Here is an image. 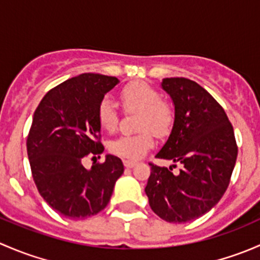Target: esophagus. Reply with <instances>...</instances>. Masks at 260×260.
I'll return each mask as SVG.
<instances>
[{
  "instance_id": "1",
  "label": "esophagus",
  "mask_w": 260,
  "mask_h": 260,
  "mask_svg": "<svg viewBox=\"0 0 260 260\" xmlns=\"http://www.w3.org/2000/svg\"><path fill=\"white\" fill-rule=\"evenodd\" d=\"M123 164H124V166L127 167V169H132V167L136 165V162L131 161V159H123Z\"/></svg>"
}]
</instances>
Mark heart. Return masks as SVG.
<instances>
[{
	"instance_id": "b5f03b06",
	"label": "heart",
	"mask_w": 260,
	"mask_h": 260,
	"mask_svg": "<svg viewBox=\"0 0 260 260\" xmlns=\"http://www.w3.org/2000/svg\"><path fill=\"white\" fill-rule=\"evenodd\" d=\"M120 102L125 112H138L136 135H122L109 142L108 148L115 156L127 159H138L154 145V135L164 137L169 135L175 122V109L170 102L145 81H133L120 90ZM96 118L102 129L112 133L117 129L119 114L111 99L101 102Z\"/></svg>"
}]
</instances>
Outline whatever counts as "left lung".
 <instances>
[{"instance_id": "left-lung-1", "label": "left lung", "mask_w": 260, "mask_h": 260, "mask_svg": "<svg viewBox=\"0 0 260 260\" xmlns=\"http://www.w3.org/2000/svg\"><path fill=\"white\" fill-rule=\"evenodd\" d=\"M162 88L175 106L169 140L156 158L181 164L172 167L149 162L145 188L151 209L169 222H187L210 211L229 186L238 156L234 129L222 107L196 81L166 78ZM176 167V165H172Z\"/></svg>"}]
</instances>
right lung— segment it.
<instances>
[{
  "instance_id": "1",
  "label": "right lung",
  "mask_w": 260,
  "mask_h": 260,
  "mask_svg": "<svg viewBox=\"0 0 260 260\" xmlns=\"http://www.w3.org/2000/svg\"><path fill=\"white\" fill-rule=\"evenodd\" d=\"M118 83L115 77L80 74L50 89L34 113L26 142L32 179L44 200L62 216L85 219L103 210L124 171L112 154L90 170L81 164L88 154L104 151L96 112Z\"/></svg>"
}]
</instances>
